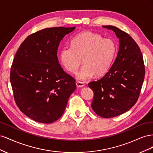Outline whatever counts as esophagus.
Returning <instances> with one entry per match:
<instances>
[{
	"label": "esophagus",
	"instance_id": "34e87169",
	"mask_svg": "<svg viewBox=\"0 0 153 153\" xmlns=\"http://www.w3.org/2000/svg\"><path fill=\"white\" fill-rule=\"evenodd\" d=\"M76 85L78 87H82L85 85L84 83V82H79V81H77L76 82Z\"/></svg>",
	"mask_w": 153,
	"mask_h": 153
}]
</instances>
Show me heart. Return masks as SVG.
I'll use <instances>...</instances> for the list:
<instances>
[{"mask_svg": "<svg viewBox=\"0 0 153 153\" xmlns=\"http://www.w3.org/2000/svg\"><path fill=\"white\" fill-rule=\"evenodd\" d=\"M117 45L110 38L90 31L83 32L74 37L71 46L66 45L59 53L62 66L75 73L82 64L84 65L76 74L80 80L89 79L96 75H104L109 70L117 53Z\"/></svg>", "mask_w": 153, "mask_h": 153, "instance_id": "obj_1", "label": "heart"}]
</instances>
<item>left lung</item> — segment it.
<instances>
[{
	"label": "left lung",
	"mask_w": 153,
	"mask_h": 153,
	"mask_svg": "<svg viewBox=\"0 0 153 153\" xmlns=\"http://www.w3.org/2000/svg\"><path fill=\"white\" fill-rule=\"evenodd\" d=\"M119 39V48L113 65L98 81L89 83L94 92L92 108L103 118L116 117L127 112L136 103L145 76V66L140 49L126 32L112 25Z\"/></svg>",
	"instance_id": "left-lung-1"
}]
</instances>
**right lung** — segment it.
Instances as JSON below:
<instances>
[{
    "label": "right lung",
    "instance_id": "add662e5",
    "mask_svg": "<svg viewBox=\"0 0 153 153\" xmlns=\"http://www.w3.org/2000/svg\"><path fill=\"white\" fill-rule=\"evenodd\" d=\"M75 27H52L32 34L13 59L10 82L16 105L35 121L50 124L61 117L75 80L64 71L57 59L61 41Z\"/></svg>",
    "mask_w": 153,
    "mask_h": 153
}]
</instances>
